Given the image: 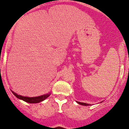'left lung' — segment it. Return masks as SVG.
Listing matches in <instances>:
<instances>
[{
	"instance_id": "left-lung-1",
	"label": "left lung",
	"mask_w": 129,
	"mask_h": 129,
	"mask_svg": "<svg viewBox=\"0 0 129 129\" xmlns=\"http://www.w3.org/2000/svg\"><path fill=\"white\" fill-rule=\"evenodd\" d=\"M78 104H80V105L82 106H90V104H88V103H81V102H78V101H76Z\"/></svg>"
}]
</instances>
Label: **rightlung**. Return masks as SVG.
<instances>
[{"label":"right lung","mask_w":129,"mask_h":129,"mask_svg":"<svg viewBox=\"0 0 129 129\" xmlns=\"http://www.w3.org/2000/svg\"><path fill=\"white\" fill-rule=\"evenodd\" d=\"M11 91L12 92V93H13V94H14L17 98L23 100V101H25V102L26 103H38L41 102V101L45 100L51 94V93H47V94H43V95L39 96L28 97V96H23L18 94L17 93H15V92L13 91L12 90H11Z\"/></svg>","instance_id":"1"}]
</instances>
